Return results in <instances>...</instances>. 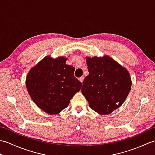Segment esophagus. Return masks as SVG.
Returning <instances> with one entry per match:
<instances>
[{
  "label": "esophagus",
  "instance_id": "34e87169",
  "mask_svg": "<svg viewBox=\"0 0 155 155\" xmlns=\"http://www.w3.org/2000/svg\"><path fill=\"white\" fill-rule=\"evenodd\" d=\"M78 79H79V81L81 82L82 83H83V80H84V77H80L79 78H78Z\"/></svg>",
  "mask_w": 155,
  "mask_h": 155
}]
</instances>
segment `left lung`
Wrapping results in <instances>:
<instances>
[{
  "label": "left lung",
  "instance_id": "8db88e82",
  "mask_svg": "<svg viewBox=\"0 0 155 155\" xmlns=\"http://www.w3.org/2000/svg\"><path fill=\"white\" fill-rule=\"evenodd\" d=\"M89 74L83 82L82 93L89 107L101 114H108L121 106L129 94V72L108 56L87 57Z\"/></svg>",
  "mask_w": 155,
  "mask_h": 155
}]
</instances>
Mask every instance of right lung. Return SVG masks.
I'll return each instance as SVG.
<instances>
[{
	"mask_svg": "<svg viewBox=\"0 0 155 155\" xmlns=\"http://www.w3.org/2000/svg\"><path fill=\"white\" fill-rule=\"evenodd\" d=\"M67 58L47 57L28 72L26 86L35 104L49 114L67 108L80 91L82 83L74 77L75 68L66 64Z\"/></svg>",
	"mask_w": 155,
	"mask_h": 155,
	"instance_id": "right-lung-1",
	"label": "right lung"
}]
</instances>
